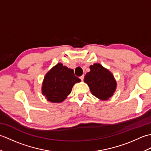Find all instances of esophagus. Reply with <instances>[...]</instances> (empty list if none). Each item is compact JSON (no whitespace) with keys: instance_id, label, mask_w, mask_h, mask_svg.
<instances>
[{"instance_id":"34e87169","label":"esophagus","mask_w":151,"mask_h":151,"mask_svg":"<svg viewBox=\"0 0 151 151\" xmlns=\"http://www.w3.org/2000/svg\"><path fill=\"white\" fill-rule=\"evenodd\" d=\"M84 75H82L81 77H80V78H81V80L82 81H83V80H84Z\"/></svg>"}]
</instances>
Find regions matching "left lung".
Masks as SVG:
<instances>
[{
	"label": "left lung",
	"instance_id": "obj_1",
	"mask_svg": "<svg viewBox=\"0 0 151 151\" xmlns=\"http://www.w3.org/2000/svg\"><path fill=\"white\" fill-rule=\"evenodd\" d=\"M90 71L86 73L84 82L92 95L101 100H108L114 95L117 83L112 73L99 63L90 65Z\"/></svg>",
	"mask_w": 151,
	"mask_h": 151
}]
</instances>
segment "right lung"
Returning <instances> with one entry per match:
<instances>
[{"label": "right lung", "mask_w": 151, "mask_h": 151, "mask_svg": "<svg viewBox=\"0 0 151 151\" xmlns=\"http://www.w3.org/2000/svg\"><path fill=\"white\" fill-rule=\"evenodd\" d=\"M81 81L75 75L73 69L58 63L45 76L42 93L47 101L59 103L70 93L74 84Z\"/></svg>", "instance_id": "right-lung-1"}]
</instances>
